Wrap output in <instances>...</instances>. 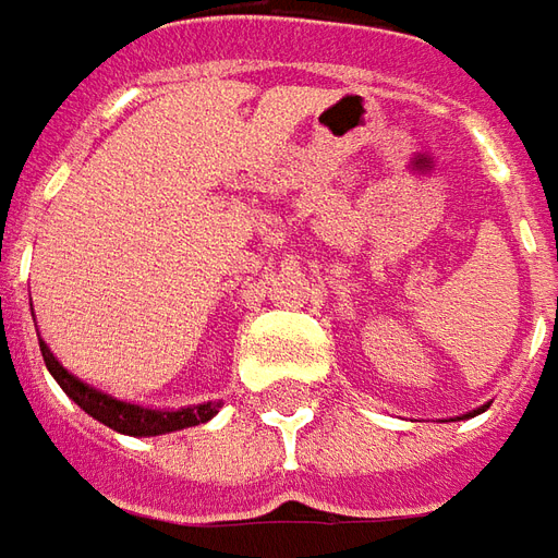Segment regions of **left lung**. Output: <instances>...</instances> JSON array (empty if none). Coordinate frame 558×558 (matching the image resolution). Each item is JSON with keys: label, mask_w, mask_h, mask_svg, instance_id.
<instances>
[{"label": "left lung", "mask_w": 558, "mask_h": 558, "mask_svg": "<svg viewBox=\"0 0 558 558\" xmlns=\"http://www.w3.org/2000/svg\"><path fill=\"white\" fill-rule=\"evenodd\" d=\"M484 410H487V407H481V410H472L469 415H463V418H472V415H478V412H484Z\"/></svg>", "instance_id": "left-lung-1"}]
</instances>
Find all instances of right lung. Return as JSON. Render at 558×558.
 Listing matches in <instances>:
<instances>
[{"instance_id":"obj_1","label":"right lung","mask_w":558,"mask_h":558,"mask_svg":"<svg viewBox=\"0 0 558 558\" xmlns=\"http://www.w3.org/2000/svg\"><path fill=\"white\" fill-rule=\"evenodd\" d=\"M41 355L47 371L53 374V379L62 386L68 398L77 403L80 410L89 412L92 418L107 424L110 430L128 433V436H160V433L182 430V427H194V424H206L220 403H196V407H184V410H146L137 403L128 400H116L113 395H104L98 388L86 386L83 379L74 374H68L65 367L59 364L50 347L41 340Z\"/></svg>"}]
</instances>
